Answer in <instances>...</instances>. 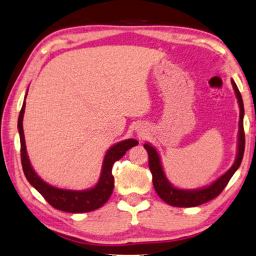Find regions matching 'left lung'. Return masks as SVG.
Wrapping results in <instances>:
<instances>
[{
    "label": "left lung",
    "instance_id": "left-lung-1",
    "mask_svg": "<svg viewBox=\"0 0 256 256\" xmlns=\"http://www.w3.org/2000/svg\"><path fill=\"white\" fill-rule=\"evenodd\" d=\"M231 84L236 93L239 109V131H238V152L237 157L234 160V165L226 171L223 176L218 178L213 184H210L208 186H204L202 189H178L173 186L172 184L166 179L163 166L160 163V158L158 155L157 150L152 147L150 144H144V147L148 152L149 156V168L152 174V184L156 192L162 200L168 205L176 206V208H194V206L202 205L206 202L212 200L213 198L218 197L222 192V190L226 188L228 184L231 176H234V172L237 171L239 166L242 164V156H244L245 150V133H244V104H242V94L239 92L236 83L234 80H231Z\"/></svg>",
    "mask_w": 256,
    "mask_h": 256
}]
</instances>
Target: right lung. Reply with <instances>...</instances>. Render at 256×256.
Returning <instances> with one entry per match:
<instances>
[{
    "label": "right lung",
    "instance_id": "add662e5",
    "mask_svg": "<svg viewBox=\"0 0 256 256\" xmlns=\"http://www.w3.org/2000/svg\"><path fill=\"white\" fill-rule=\"evenodd\" d=\"M26 96L27 94L25 96V100H24L22 110H20L19 114L18 131L20 136L22 165L28 182L46 198V200L52 208L64 210V212L85 213L101 208L109 200L114 189V176L112 174L114 163L120 160L130 148L134 147L139 142L134 139H128L120 141V142L114 144L112 147L109 148L104 158L102 170H101L99 181L93 188L86 190H67L56 188V186L43 181L35 173L27 155L25 136H24L22 128L24 112H25L26 107Z\"/></svg>",
    "mask_w": 256,
    "mask_h": 256
}]
</instances>
